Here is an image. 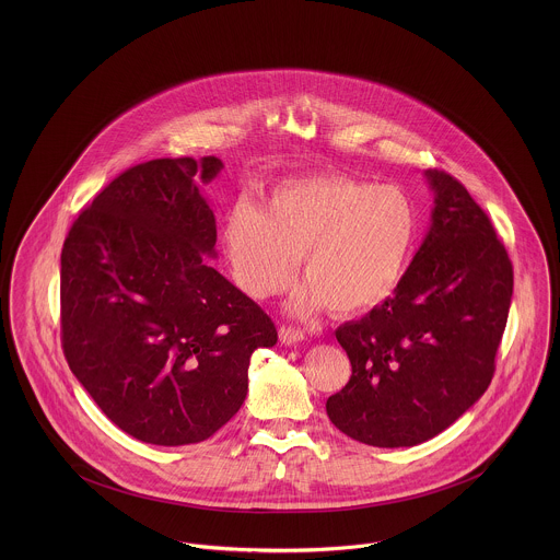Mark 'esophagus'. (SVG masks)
Returning <instances> with one entry per match:
<instances>
[{"label": "esophagus", "instance_id": "1", "mask_svg": "<svg viewBox=\"0 0 560 560\" xmlns=\"http://www.w3.org/2000/svg\"><path fill=\"white\" fill-rule=\"evenodd\" d=\"M279 340H281V345H285V347H292L295 342H302L304 340V331H300V329H295V327H281L279 329Z\"/></svg>", "mask_w": 560, "mask_h": 560}]
</instances>
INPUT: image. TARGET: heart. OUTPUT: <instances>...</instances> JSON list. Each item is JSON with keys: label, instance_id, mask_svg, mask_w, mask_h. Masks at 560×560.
<instances>
[{"label": "heart", "instance_id": "heart-1", "mask_svg": "<svg viewBox=\"0 0 560 560\" xmlns=\"http://www.w3.org/2000/svg\"><path fill=\"white\" fill-rule=\"evenodd\" d=\"M418 226V206L405 188L329 172L277 185L265 208L241 199L226 213L222 241L247 295L268 300L285 292L302 256L308 281L293 295V313L327 306L350 317L397 290Z\"/></svg>", "mask_w": 560, "mask_h": 560}]
</instances>
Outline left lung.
Masks as SVG:
<instances>
[{
    "label": "left lung",
    "instance_id": "1",
    "mask_svg": "<svg viewBox=\"0 0 560 560\" xmlns=\"http://www.w3.org/2000/svg\"><path fill=\"white\" fill-rule=\"evenodd\" d=\"M430 229L395 295L336 329L352 375L327 399L347 436L413 447L482 397L512 298V262L491 220L453 176L427 170Z\"/></svg>",
    "mask_w": 560,
    "mask_h": 560
}]
</instances>
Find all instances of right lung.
<instances>
[{
	"label": "right lung",
	"instance_id": "1",
	"mask_svg": "<svg viewBox=\"0 0 560 560\" xmlns=\"http://www.w3.org/2000/svg\"><path fill=\"white\" fill-rule=\"evenodd\" d=\"M218 158L153 160L119 174L73 222L60 254L67 363L115 427L178 447L240 411L267 313L224 279L215 218L199 183Z\"/></svg>",
	"mask_w": 560,
	"mask_h": 560
}]
</instances>
